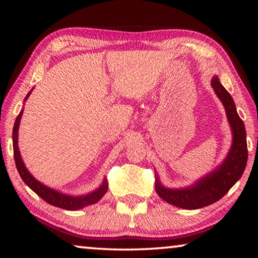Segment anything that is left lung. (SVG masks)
Segmentation results:
<instances>
[{
  "mask_svg": "<svg viewBox=\"0 0 258 258\" xmlns=\"http://www.w3.org/2000/svg\"><path fill=\"white\" fill-rule=\"evenodd\" d=\"M212 87L224 104L226 116L233 133V142L228 157L220 167L199 180L194 186L185 189H166L156 176V192L166 203L184 209H198L206 207L220 200L228 194L246 168L248 149L246 130L240 118L232 97L218 81L217 76L212 80Z\"/></svg>",
  "mask_w": 258,
  "mask_h": 258,
  "instance_id": "left-lung-1",
  "label": "left lung"
}]
</instances>
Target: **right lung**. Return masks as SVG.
<instances>
[{"label": "right lung", "instance_id": "right-lung-1", "mask_svg": "<svg viewBox=\"0 0 258 258\" xmlns=\"http://www.w3.org/2000/svg\"><path fill=\"white\" fill-rule=\"evenodd\" d=\"M30 92H32V91H30ZM30 92L27 94V97L25 98V100H27ZM23 111L24 110H21L19 112V115L17 116V119L15 121V126H14V132H12L15 161H16L17 169H18L19 175L21 178H23V181L35 192V194L40 196L43 200H45L47 204H50L52 206H55V207L67 209V211H77V209L89 206V205L98 203L108 191V183L106 180H104L102 185L100 186L98 190L91 192V194L86 196H81V197H72V196L62 195L58 191H54L50 189V187L43 185L42 183H40L37 180H35V178L30 175L29 172L27 171V168L25 167L23 159H21L20 157V152L18 150V128H19L20 118H21V115H23Z\"/></svg>", "mask_w": 258, "mask_h": 258}]
</instances>
